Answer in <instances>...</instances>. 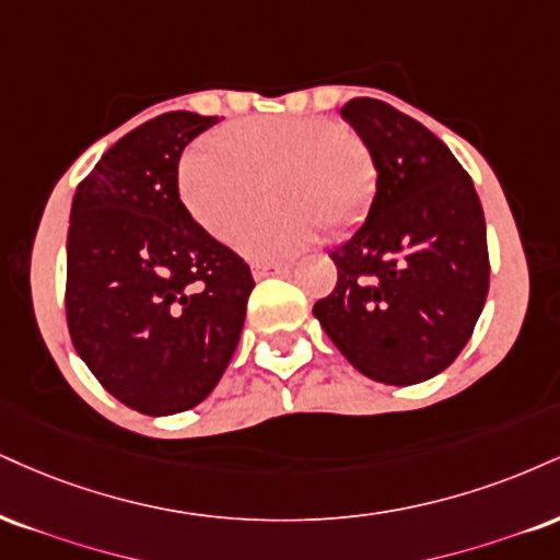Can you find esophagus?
<instances>
[{
  "label": "esophagus",
  "mask_w": 560,
  "mask_h": 560,
  "mask_svg": "<svg viewBox=\"0 0 560 560\" xmlns=\"http://www.w3.org/2000/svg\"><path fill=\"white\" fill-rule=\"evenodd\" d=\"M287 271H289L287 262H255V266H253L255 279H266V276H281Z\"/></svg>",
  "instance_id": "esophagus-1"
}]
</instances>
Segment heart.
<instances>
[{"label": "heart", "instance_id": "obj_1", "mask_svg": "<svg viewBox=\"0 0 560 560\" xmlns=\"http://www.w3.org/2000/svg\"><path fill=\"white\" fill-rule=\"evenodd\" d=\"M373 153L349 127L323 117H253L229 125L213 143L179 159L177 190L185 211L215 240H232L271 195L237 247L250 260H284L318 237L365 219L375 195Z\"/></svg>", "mask_w": 560, "mask_h": 560}]
</instances>
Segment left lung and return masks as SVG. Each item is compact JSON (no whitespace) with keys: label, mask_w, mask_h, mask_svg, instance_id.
Returning <instances> with one entry per match:
<instances>
[{"label":"left lung","mask_w":560,"mask_h":560,"mask_svg":"<svg viewBox=\"0 0 560 560\" xmlns=\"http://www.w3.org/2000/svg\"><path fill=\"white\" fill-rule=\"evenodd\" d=\"M341 117L373 153L368 219L334 247L339 281L313 315L368 378L412 386L446 370L475 331L490 284L472 179L441 138L378 98Z\"/></svg>","instance_id":"1"}]
</instances>
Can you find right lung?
Masks as SVG:
<instances>
[{
  "label": "right lung",
  "mask_w": 560,
  "mask_h": 560,
  "mask_svg": "<svg viewBox=\"0 0 560 560\" xmlns=\"http://www.w3.org/2000/svg\"><path fill=\"white\" fill-rule=\"evenodd\" d=\"M219 122L170 112L135 127L78 185L67 232V326L101 386L130 409H192L237 349L255 281L185 211V145Z\"/></svg>",
  "instance_id": "right-lung-1"
}]
</instances>
